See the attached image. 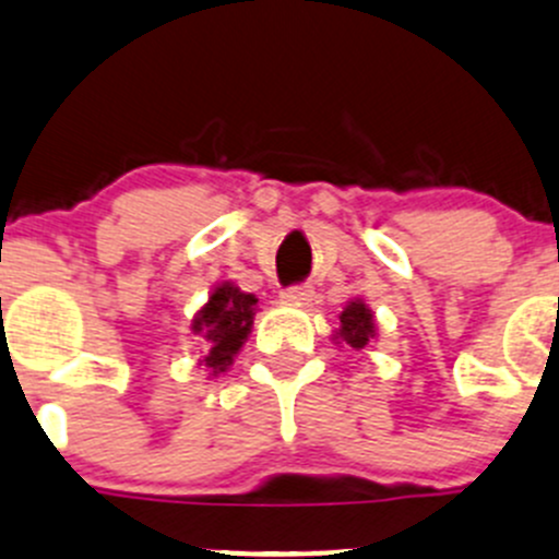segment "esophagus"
I'll use <instances>...</instances> for the list:
<instances>
[{
  "label": "esophagus",
  "instance_id": "1",
  "mask_svg": "<svg viewBox=\"0 0 559 559\" xmlns=\"http://www.w3.org/2000/svg\"><path fill=\"white\" fill-rule=\"evenodd\" d=\"M313 297L311 286H289V289L281 292V300L289 302V306H306Z\"/></svg>",
  "mask_w": 559,
  "mask_h": 559
}]
</instances>
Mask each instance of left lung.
<instances>
[{
  "instance_id": "1",
  "label": "left lung",
  "mask_w": 559,
  "mask_h": 559,
  "mask_svg": "<svg viewBox=\"0 0 559 559\" xmlns=\"http://www.w3.org/2000/svg\"><path fill=\"white\" fill-rule=\"evenodd\" d=\"M341 328L335 330V344H346L352 349H362L371 338H377V324H373L371 308L362 300H349V306L341 311Z\"/></svg>"
}]
</instances>
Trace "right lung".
<instances>
[{"label": "right lung", "instance_id": "obj_1", "mask_svg": "<svg viewBox=\"0 0 559 559\" xmlns=\"http://www.w3.org/2000/svg\"><path fill=\"white\" fill-rule=\"evenodd\" d=\"M257 302V295L240 292V286L226 281L215 286L210 300L193 319V333L204 335L207 341V355L202 357V366L213 371V377L235 362V355L248 341Z\"/></svg>", "mask_w": 559, "mask_h": 559}]
</instances>
